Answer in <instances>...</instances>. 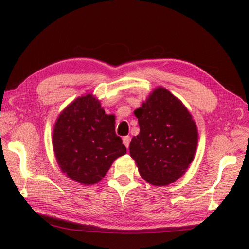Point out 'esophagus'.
<instances>
[{"label":"esophagus","mask_w":249,"mask_h":249,"mask_svg":"<svg viewBox=\"0 0 249 249\" xmlns=\"http://www.w3.org/2000/svg\"><path fill=\"white\" fill-rule=\"evenodd\" d=\"M129 143H130V137L129 136L124 137V138H123V144L126 147H127V149H128V146H129Z\"/></svg>","instance_id":"obj_1"}]
</instances>
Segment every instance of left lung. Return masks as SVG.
<instances>
[{
  "instance_id": "1",
  "label": "left lung",
  "mask_w": 249,
  "mask_h": 249,
  "mask_svg": "<svg viewBox=\"0 0 249 249\" xmlns=\"http://www.w3.org/2000/svg\"><path fill=\"white\" fill-rule=\"evenodd\" d=\"M134 113L140 133L131 139L129 154L141 178L154 186L178 181L198 146V127L188 109L170 91L158 87Z\"/></svg>"
}]
</instances>
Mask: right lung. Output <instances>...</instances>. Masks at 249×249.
<instances>
[{"instance_id":"1","label":"right lung","mask_w":249,"mask_h":249,"mask_svg":"<svg viewBox=\"0 0 249 249\" xmlns=\"http://www.w3.org/2000/svg\"><path fill=\"white\" fill-rule=\"evenodd\" d=\"M114 115L92 93L77 97L57 116L52 145L61 171L82 185L100 182L126 147L115 134Z\"/></svg>"}]
</instances>
